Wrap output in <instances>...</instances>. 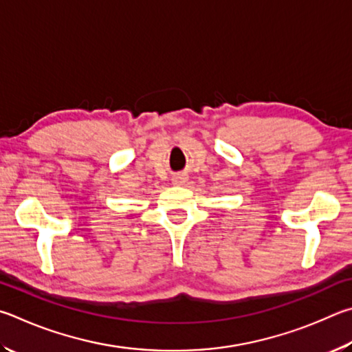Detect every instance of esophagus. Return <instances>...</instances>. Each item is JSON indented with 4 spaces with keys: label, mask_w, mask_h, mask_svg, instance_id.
Returning <instances> with one entry per match:
<instances>
[{
    "label": "esophagus",
    "mask_w": 352,
    "mask_h": 352,
    "mask_svg": "<svg viewBox=\"0 0 352 352\" xmlns=\"http://www.w3.org/2000/svg\"><path fill=\"white\" fill-rule=\"evenodd\" d=\"M186 182V177H184L182 175H179V176H176L175 179H173V184H176V186H182V184Z\"/></svg>",
    "instance_id": "esophagus-1"
}]
</instances>
